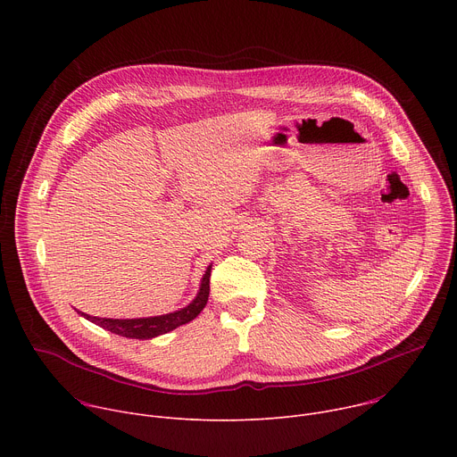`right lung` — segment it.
I'll use <instances>...</instances> for the list:
<instances>
[{"mask_svg": "<svg viewBox=\"0 0 457 457\" xmlns=\"http://www.w3.org/2000/svg\"><path fill=\"white\" fill-rule=\"evenodd\" d=\"M210 277H212V264L206 268L203 280H201V287L197 291V296H195L186 307L168 312V314H161V316H148V318H99V316H90L87 312L78 311L81 316H85L88 321L99 325V328L119 335V337H126V338H134V340H152L155 337L166 335L180 325L191 321L201 314V311L206 307L208 303V296H210Z\"/></svg>", "mask_w": 457, "mask_h": 457, "instance_id": "add662e5", "label": "right lung"}]
</instances>
